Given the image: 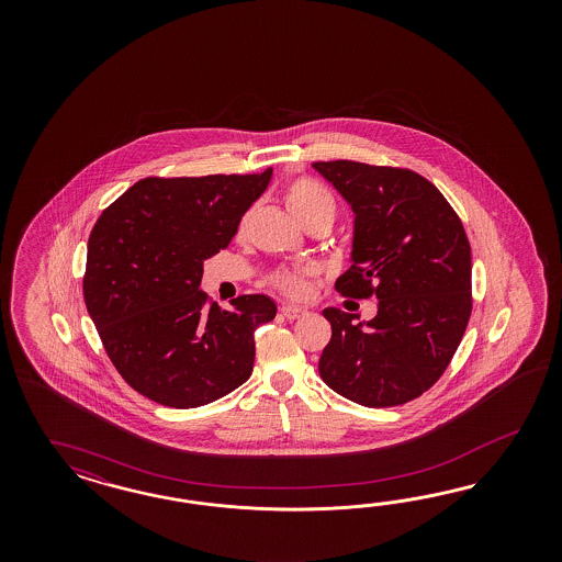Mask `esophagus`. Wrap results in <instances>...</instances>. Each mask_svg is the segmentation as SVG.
Wrapping results in <instances>:
<instances>
[{
  "label": "esophagus",
  "mask_w": 562,
  "mask_h": 562,
  "mask_svg": "<svg viewBox=\"0 0 562 562\" xmlns=\"http://www.w3.org/2000/svg\"><path fill=\"white\" fill-rule=\"evenodd\" d=\"M280 313H282L289 322H294V319H299V317H303V315H305V311H303V308L292 305L280 306Z\"/></svg>",
  "instance_id": "34e87169"
}]
</instances>
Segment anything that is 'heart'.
<instances>
[{
	"mask_svg": "<svg viewBox=\"0 0 562 562\" xmlns=\"http://www.w3.org/2000/svg\"><path fill=\"white\" fill-rule=\"evenodd\" d=\"M284 200H286L290 212L296 216V221L301 222L303 226L317 221L331 224L336 218V212H338V205H336L334 195L329 193V189L324 188L322 183H317L315 179H308V177H299V179L290 181L286 189H284ZM251 216H254V207H249L240 216L237 226L238 235H243L247 231ZM270 284L290 299H305L308 290H311V276H308V272H301V270H278V272L272 273Z\"/></svg>",
	"mask_w": 562,
	"mask_h": 562,
	"instance_id": "heart-1",
	"label": "heart"
}]
</instances>
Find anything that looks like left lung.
Here are the masks:
<instances>
[{
	"mask_svg": "<svg viewBox=\"0 0 562 562\" xmlns=\"http://www.w3.org/2000/svg\"><path fill=\"white\" fill-rule=\"evenodd\" d=\"M313 167L355 212L352 266L336 290L379 301L367 324L325 308L331 340L319 374L360 406L406 404L439 381L470 322V240L441 191L414 170L355 160Z\"/></svg>",
	"mask_w": 562,
	"mask_h": 562,
	"instance_id": "8db88e82",
	"label": "left lung"
}]
</instances>
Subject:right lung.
I'll use <instances>...</instances> for the list:
<instances>
[{
  "instance_id": "obj_1",
  "label": "right lung",
  "mask_w": 562,
  "mask_h": 562,
  "mask_svg": "<svg viewBox=\"0 0 562 562\" xmlns=\"http://www.w3.org/2000/svg\"><path fill=\"white\" fill-rule=\"evenodd\" d=\"M270 179L272 169L146 177L94 224L86 308L121 376L156 404L198 408L251 376L254 334L276 317V303L243 294L221 308L200 282L205 259L228 247Z\"/></svg>"
}]
</instances>
